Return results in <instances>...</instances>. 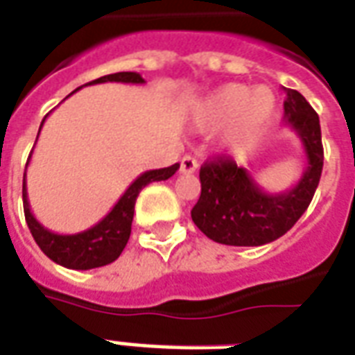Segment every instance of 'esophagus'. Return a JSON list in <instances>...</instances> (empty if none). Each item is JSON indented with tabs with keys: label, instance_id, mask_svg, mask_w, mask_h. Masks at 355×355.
<instances>
[{
	"label": "esophagus",
	"instance_id": "1",
	"mask_svg": "<svg viewBox=\"0 0 355 355\" xmlns=\"http://www.w3.org/2000/svg\"><path fill=\"white\" fill-rule=\"evenodd\" d=\"M198 159L193 156H190V154H186L184 157H182V162H180V171L182 173H196L198 171Z\"/></svg>",
	"mask_w": 355,
	"mask_h": 355
}]
</instances>
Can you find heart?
<instances>
[{"instance_id":"b5f03b06","label":"heart","mask_w":355,"mask_h":355,"mask_svg":"<svg viewBox=\"0 0 355 355\" xmlns=\"http://www.w3.org/2000/svg\"><path fill=\"white\" fill-rule=\"evenodd\" d=\"M277 109V101L269 88L258 86L250 90L244 84H225L205 99L198 111V124L205 130L225 131V144L233 152L244 150L258 137Z\"/></svg>"}]
</instances>
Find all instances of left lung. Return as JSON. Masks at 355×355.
<instances>
[{"instance_id": "8db88e82", "label": "left lung", "mask_w": 355, "mask_h": 355, "mask_svg": "<svg viewBox=\"0 0 355 355\" xmlns=\"http://www.w3.org/2000/svg\"><path fill=\"white\" fill-rule=\"evenodd\" d=\"M284 122L301 139L306 169L291 190L267 193L252 175L220 156L199 171L201 196L191 220L205 235L230 246H261L290 231L309 209L324 167L320 118L297 90L286 88Z\"/></svg>"}]
</instances>
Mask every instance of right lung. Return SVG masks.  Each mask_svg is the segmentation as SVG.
Listing matches in <instances>:
<instances>
[{
    "label": "right lung",
    "instance_id": "1",
    "mask_svg": "<svg viewBox=\"0 0 355 355\" xmlns=\"http://www.w3.org/2000/svg\"><path fill=\"white\" fill-rule=\"evenodd\" d=\"M101 83H130V84H143L144 78L139 73L133 71H122V73H112L105 75L88 84H101ZM86 86V84H84ZM83 88V86H80ZM78 90V88H77ZM75 90V92H77ZM46 118V116H44ZM44 122V120H43ZM41 122V128H43ZM39 128V131H41ZM39 137V133H37ZM31 157V154H30ZM28 157V164H30ZM26 164V167H28ZM180 167L178 164L164 167V169H152L144 171L141 177H137L130 184V188L124 191V196L118 199V203L112 207V211L107 216L97 222L94 227L75 235H60L52 233L41 225L35 220V216L30 211V201H28V190H26V173H24V184H22V199H24V214L26 222L30 227L31 235L39 244V248L54 261V263L67 267V269H77V271H88L96 267L112 263L114 259L122 254L125 244L130 241L131 235V222H133V211H135V201H137L139 191L144 186L157 180H167L171 178L177 169Z\"/></svg>",
    "mask_w": 355,
    "mask_h": 355
}]
</instances>
